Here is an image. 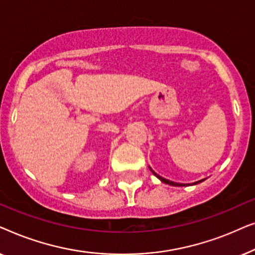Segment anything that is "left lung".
I'll return each instance as SVG.
<instances>
[{"label":"left lung","mask_w":255,"mask_h":255,"mask_svg":"<svg viewBox=\"0 0 255 255\" xmlns=\"http://www.w3.org/2000/svg\"><path fill=\"white\" fill-rule=\"evenodd\" d=\"M149 169H151V172L154 174V175L158 177V179L161 181V182H163V183H166V184H169V186H175V187H184V186H189V184H186V183H177V182H173V181H169V180H167V179H163L162 176H160V175H158V174H156L154 170H153L151 167H149ZM205 179H203V180H200V181H197V182H194V183H191V184H197V183H200V182H202V181H204Z\"/></svg>","instance_id":"obj_1"}]
</instances>
